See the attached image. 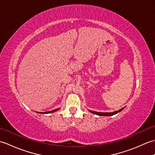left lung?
Wrapping results in <instances>:
<instances>
[{"label": "left lung", "mask_w": 155, "mask_h": 155, "mask_svg": "<svg viewBox=\"0 0 155 155\" xmlns=\"http://www.w3.org/2000/svg\"><path fill=\"white\" fill-rule=\"evenodd\" d=\"M124 108H121V109L118 110L117 111L113 112V113H99V112H95V111H92V110H91V113H93V114H97V115H99V116H112V115H114L115 114L118 113V112H120Z\"/></svg>", "instance_id": "8db88e82"}]
</instances>
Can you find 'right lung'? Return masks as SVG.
<instances>
[{"label": "right lung", "instance_id": "right-lung-1", "mask_svg": "<svg viewBox=\"0 0 155 155\" xmlns=\"http://www.w3.org/2000/svg\"><path fill=\"white\" fill-rule=\"evenodd\" d=\"M59 109V108H57V109L53 110H51V111H48V112H45V113H42V114H47V113H54V112L57 111Z\"/></svg>", "mask_w": 155, "mask_h": 155}]
</instances>
